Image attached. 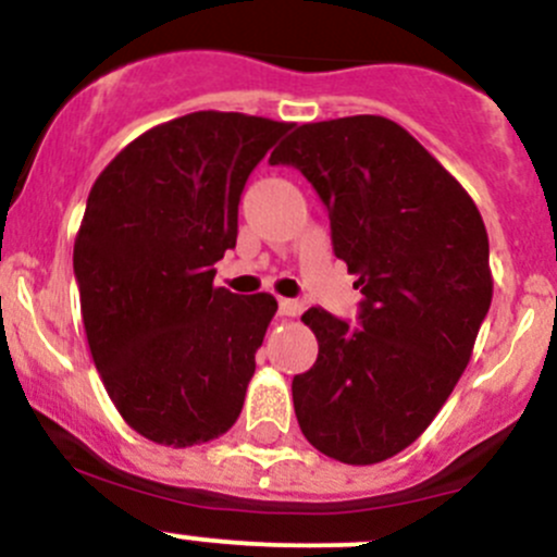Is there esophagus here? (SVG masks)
<instances>
[{
  "mask_svg": "<svg viewBox=\"0 0 557 557\" xmlns=\"http://www.w3.org/2000/svg\"><path fill=\"white\" fill-rule=\"evenodd\" d=\"M277 310H280V314H283V318H296V314L301 312V301L280 299L277 301Z\"/></svg>",
  "mask_w": 557,
  "mask_h": 557,
  "instance_id": "1",
  "label": "esophagus"
}]
</instances>
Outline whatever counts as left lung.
I'll list each match as a JSON object with an SVG mask.
<instances>
[{"mask_svg":"<svg viewBox=\"0 0 557 557\" xmlns=\"http://www.w3.org/2000/svg\"><path fill=\"white\" fill-rule=\"evenodd\" d=\"M269 164L296 166L323 199L334 256L356 274L358 325L301 314L318 361L294 377L301 434L329 458H393L458 385L491 310L480 210L407 128L383 115L305 123Z\"/></svg>","mask_w":557,"mask_h":557,"instance_id":"8db88e82","label":"left lung"}]
</instances>
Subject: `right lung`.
Masks as SVG:
<instances>
[{"label":"right lung","instance_id":"obj_1","mask_svg":"<svg viewBox=\"0 0 557 557\" xmlns=\"http://www.w3.org/2000/svg\"><path fill=\"white\" fill-rule=\"evenodd\" d=\"M290 123L201 110L128 143L94 183L75 239L91 358L121 418L145 440L190 447L237 423L269 294L215 288L237 245L239 196Z\"/></svg>","mask_w":557,"mask_h":557}]
</instances>
